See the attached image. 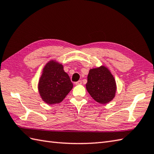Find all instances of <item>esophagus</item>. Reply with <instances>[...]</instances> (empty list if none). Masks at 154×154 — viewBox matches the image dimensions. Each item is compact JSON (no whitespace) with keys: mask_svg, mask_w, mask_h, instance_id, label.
I'll list each match as a JSON object with an SVG mask.
<instances>
[{"mask_svg":"<svg viewBox=\"0 0 154 154\" xmlns=\"http://www.w3.org/2000/svg\"><path fill=\"white\" fill-rule=\"evenodd\" d=\"M81 84H82V81L81 80H79L77 81V82H75V85H81Z\"/></svg>","mask_w":154,"mask_h":154,"instance_id":"esophagus-1","label":"esophagus"}]
</instances>
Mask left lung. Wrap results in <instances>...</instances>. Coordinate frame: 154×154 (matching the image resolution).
Listing matches in <instances>:
<instances>
[{
  "label": "left lung",
  "instance_id": "8db88e82",
  "mask_svg": "<svg viewBox=\"0 0 154 154\" xmlns=\"http://www.w3.org/2000/svg\"><path fill=\"white\" fill-rule=\"evenodd\" d=\"M86 89L94 100L103 104L115 97L116 84L110 70L102 65L89 70Z\"/></svg>",
  "mask_w": 154,
  "mask_h": 154
}]
</instances>
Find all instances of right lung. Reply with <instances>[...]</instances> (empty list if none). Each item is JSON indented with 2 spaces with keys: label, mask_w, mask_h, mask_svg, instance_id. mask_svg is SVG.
Segmentation results:
<instances>
[{
  "label": "right lung",
  "mask_w": 154,
  "mask_h": 154,
  "mask_svg": "<svg viewBox=\"0 0 154 154\" xmlns=\"http://www.w3.org/2000/svg\"><path fill=\"white\" fill-rule=\"evenodd\" d=\"M73 87L63 65L51 60L45 65L38 83L39 93L45 103L48 104L61 103Z\"/></svg>",
  "instance_id": "add662e5"
}]
</instances>
